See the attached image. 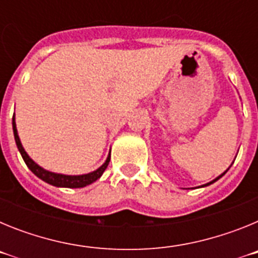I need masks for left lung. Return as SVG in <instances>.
I'll return each instance as SVG.
<instances>
[{
	"mask_svg": "<svg viewBox=\"0 0 258 258\" xmlns=\"http://www.w3.org/2000/svg\"><path fill=\"white\" fill-rule=\"evenodd\" d=\"M225 173H226V172H225ZM225 173H222V174H221V175H218L217 178H216V179H213V181H212V182H209V183L204 184V186H208V184H212V183H213V182H216V181H217V179H220V178H221V177H222V175H223V174H225Z\"/></svg>",
	"mask_w": 258,
	"mask_h": 258,
	"instance_id": "left-lung-1",
	"label": "left lung"
}]
</instances>
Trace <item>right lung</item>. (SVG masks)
Segmentation results:
<instances>
[{
    "instance_id": "obj_1",
    "label": "right lung",
    "mask_w": 258,
    "mask_h": 258,
    "mask_svg": "<svg viewBox=\"0 0 258 258\" xmlns=\"http://www.w3.org/2000/svg\"><path fill=\"white\" fill-rule=\"evenodd\" d=\"M13 131H14V137H15V142H17L18 150H19L20 155H22L23 160L27 164L29 169L32 170L33 174H36L38 178H41L42 181H45L46 183L52 184V186H56V187H68V188H79V187H85L88 184L93 183V182L97 181L98 178H101V175L103 174V172L106 170V168L108 166L109 159H111V155H108L106 163L98 168L97 170L92 173H88V174L83 175H66V174H58V173H52L49 170H45L44 168H41L40 165L32 160L31 157L27 155V152L23 149L22 143H20L19 136H18L17 132V125H15V117L13 116Z\"/></svg>"
}]
</instances>
